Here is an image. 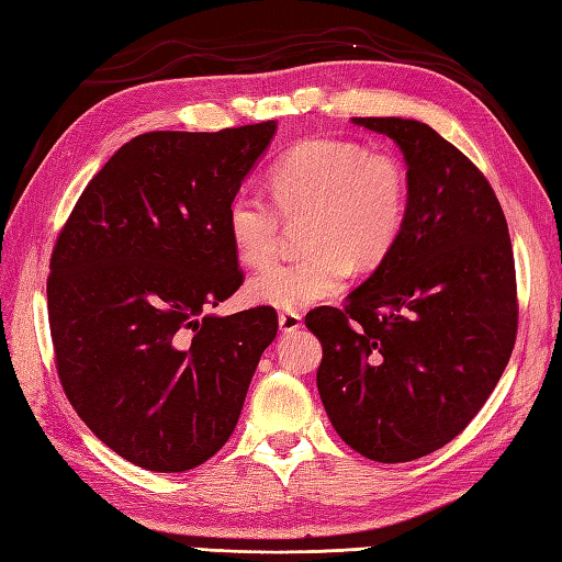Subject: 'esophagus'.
I'll return each instance as SVG.
<instances>
[{"instance_id":"34e87169","label":"esophagus","mask_w":562,"mask_h":562,"mask_svg":"<svg viewBox=\"0 0 562 562\" xmlns=\"http://www.w3.org/2000/svg\"><path fill=\"white\" fill-rule=\"evenodd\" d=\"M301 324H303V317L297 313H281L279 315V329L283 334H291L295 329H301Z\"/></svg>"}]
</instances>
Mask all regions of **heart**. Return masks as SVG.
<instances>
[{"mask_svg":"<svg viewBox=\"0 0 562 562\" xmlns=\"http://www.w3.org/2000/svg\"><path fill=\"white\" fill-rule=\"evenodd\" d=\"M269 204L257 192H238L226 211L235 255L265 267L277 255L281 216L307 218V255L273 265L247 283L249 301L301 310L341 293L351 261L372 269L392 252L408 209L406 172L396 158L372 154L348 139H307L269 170Z\"/></svg>","mask_w":562,"mask_h":562,"instance_id":"1","label":"heart"}]
</instances>
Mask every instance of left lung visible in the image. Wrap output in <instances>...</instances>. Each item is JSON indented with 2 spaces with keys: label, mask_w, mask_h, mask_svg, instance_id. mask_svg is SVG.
<instances>
[{
  "label": "left lung",
  "mask_w": 562,
  "mask_h": 562,
  "mask_svg": "<svg viewBox=\"0 0 562 562\" xmlns=\"http://www.w3.org/2000/svg\"><path fill=\"white\" fill-rule=\"evenodd\" d=\"M404 154V231L346 307L305 324L322 344L317 390L339 438L382 464L454 440L495 390L517 334L507 221L488 180L428 124L353 117Z\"/></svg>",
  "instance_id": "left-lung-1"
}]
</instances>
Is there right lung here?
I'll use <instances>...</instances> for the list:
<instances>
[{
	"label": "right lung",
	"instance_id": "add662e5",
	"mask_svg": "<svg viewBox=\"0 0 562 562\" xmlns=\"http://www.w3.org/2000/svg\"><path fill=\"white\" fill-rule=\"evenodd\" d=\"M277 122L148 132L117 148L61 228L47 313L65 394L132 464L190 471L228 442L279 319L221 317L240 289L226 211Z\"/></svg>",
	"mask_w": 562,
	"mask_h": 562
}]
</instances>
